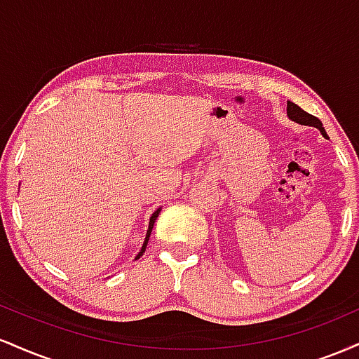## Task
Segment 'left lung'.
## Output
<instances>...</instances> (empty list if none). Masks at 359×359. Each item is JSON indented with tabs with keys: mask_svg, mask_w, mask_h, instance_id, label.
<instances>
[{
	"mask_svg": "<svg viewBox=\"0 0 359 359\" xmlns=\"http://www.w3.org/2000/svg\"><path fill=\"white\" fill-rule=\"evenodd\" d=\"M287 116L292 119V121L299 123V125H306V126H314L317 130L323 133V137L327 138V135H325V130L323 126V123H320V119H317L316 116H312V114H309L304 111L302 108H299L295 102L292 101H287Z\"/></svg>",
	"mask_w": 359,
	"mask_h": 359,
	"instance_id": "8db88e82",
	"label": "left lung"
}]
</instances>
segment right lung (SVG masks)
<instances>
[{
    "instance_id": "obj_1",
    "label": "right lung",
    "mask_w": 359,
    "mask_h": 359,
    "mask_svg": "<svg viewBox=\"0 0 359 359\" xmlns=\"http://www.w3.org/2000/svg\"><path fill=\"white\" fill-rule=\"evenodd\" d=\"M160 211H162V209H156V211L151 214V217H150V224H148V229H147V236H145V241H143V246H142V250H140V253L137 255V258L135 259H138L140 257H142L143 253H145V250H147V245H148V240H150V234H151V229H154V224H155V219L156 217H158V214H160Z\"/></svg>"
}]
</instances>
